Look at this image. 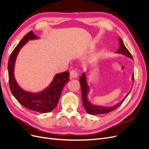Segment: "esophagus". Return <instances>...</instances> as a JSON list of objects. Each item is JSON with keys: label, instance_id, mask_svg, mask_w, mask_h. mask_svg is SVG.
Here are the masks:
<instances>
[{"label": "esophagus", "instance_id": "1", "mask_svg": "<svg viewBox=\"0 0 149 149\" xmlns=\"http://www.w3.org/2000/svg\"><path fill=\"white\" fill-rule=\"evenodd\" d=\"M78 73L75 70H73L70 71V77L72 78H76L78 76Z\"/></svg>", "mask_w": 149, "mask_h": 149}]
</instances>
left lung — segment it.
<instances>
[{"label":"left lung","instance_id":"left-lung-1","mask_svg":"<svg viewBox=\"0 0 149 149\" xmlns=\"http://www.w3.org/2000/svg\"><path fill=\"white\" fill-rule=\"evenodd\" d=\"M119 41L120 46H119V48L118 49V50L117 51V53L123 54V55L133 59V57L131 55V53L129 52L127 48L125 47L123 40H121V38L120 37H119ZM134 74H133V75H132L133 81H134ZM79 83H80V85H81V95H82V100H83V106L85 108L86 111L88 113H89L90 114H92V115L107 114V113H109V112H110L112 111L115 110L119 106H120L122 104H123V102L125 100V99L127 97V96L130 93V91H131V89H130V91L128 93L127 95H126L125 97L124 98V100L122 101H120V102H119L118 104H117L116 106H111L110 107L98 106H95V105L92 104H91V102H89V101L88 100L87 95H88V93L89 91V88H88V86L87 84L86 78V75L84 73H83L81 75V76L79 78Z\"/></svg>","mask_w":149,"mask_h":149}]
</instances>
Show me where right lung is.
Returning <instances> with one entry per match:
<instances>
[{"mask_svg":"<svg viewBox=\"0 0 149 149\" xmlns=\"http://www.w3.org/2000/svg\"><path fill=\"white\" fill-rule=\"evenodd\" d=\"M37 38V36L34 35L33 31H30L21 40L12 52L8 62V81L12 94L20 104L30 110L46 113L52 111L57 106L63 88L69 81L70 73L65 71L57 74L50 85L43 91L39 93L33 94L25 91L19 86L13 74L17 54L28 40Z\"/></svg>","mask_w":149,"mask_h":149,"instance_id":"obj_1","label":"right lung"}]
</instances>
